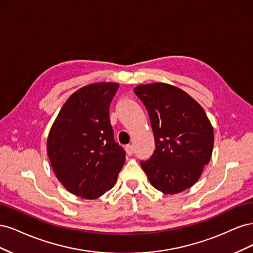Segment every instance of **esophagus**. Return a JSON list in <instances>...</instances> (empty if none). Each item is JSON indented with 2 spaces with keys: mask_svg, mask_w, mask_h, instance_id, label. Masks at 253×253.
<instances>
[{
  "mask_svg": "<svg viewBox=\"0 0 253 253\" xmlns=\"http://www.w3.org/2000/svg\"><path fill=\"white\" fill-rule=\"evenodd\" d=\"M126 155L127 156H131V155H133V153H134V149H133V147L132 145H126Z\"/></svg>",
  "mask_w": 253,
  "mask_h": 253,
  "instance_id": "obj_1",
  "label": "esophagus"
}]
</instances>
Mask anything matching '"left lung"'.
Masks as SVG:
<instances>
[{
    "mask_svg": "<svg viewBox=\"0 0 253 253\" xmlns=\"http://www.w3.org/2000/svg\"><path fill=\"white\" fill-rule=\"evenodd\" d=\"M149 113L155 151L140 162L151 185L165 194L192 187L208 165L214 133L202 106L186 91L156 82L134 88Z\"/></svg>",
    "mask_w": 253,
    "mask_h": 253,
    "instance_id": "8db88e82",
    "label": "left lung"
}]
</instances>
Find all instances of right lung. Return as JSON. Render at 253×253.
<instances>
[{
	"label": "right lung",
	"instance_id": "1",
	"mask_svg": "<svg viewBox=\"0 0 253 253\" xmlns=\"http://www.w3.org/2000/svg\"><path fill=\"white\" fill-rule=\"evenodd\" d=\"M115 82L88 84L67 99L47 138L53 173L76 196L96 200L116 183L126 153L114 140L110 104Z\"/></svg>",
	"mask_w": 253,
	"mask_h": 253
}]
</instances>
